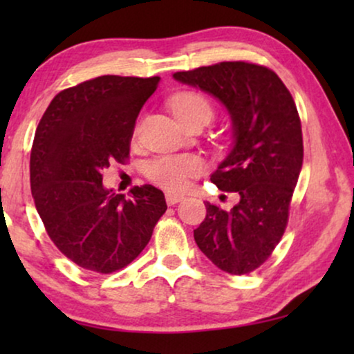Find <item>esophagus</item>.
<instances>
[{"mask_svg": "<svg viewBox=\"0 0 354 354\" xmlns=\"http://www.w3.org/2000/svg\"><path fill=\"white\" fill-rule=\"evenodd\" d=\"M183 200H185V195H182V193H171V192L166 193V201L169 206L177 205V203H180Z\"/></svg>", "mask_w": 354, "mask_h": 354, "instance_id": "obj_1", "label": "esophagus"}]
</instances>
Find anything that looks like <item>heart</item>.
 Wrapping results in <instances>:
<instances>
[{
	"label": "heart",
	"instance_id": "b5f03b06",
	"mask_svg": "<svg viewBox=\"0 0 354 354\" xmlns=\"http://www.w3.org/2000/svg\"><path fill=\"white\" fill-rule=\"evenodd\" d=\"M171 109L176 118L187 120L190 118H212V106L203 95L180 93L171 100ZM203 162L196 156H164L148 164L147 176L149 180L167 190H180L187 187L193 177L200 176Z\"/></svg>",
	"mask_w": 354,
	"mask_h": 354
}]
</instances>
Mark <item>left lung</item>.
Returning <instances> with one entry per match:
<instances>
[{
  "instance_id": "left-lung-1",
  "label": "left lung",
  "mask_w": 354,
  "mask_h": 354,
  "mask_svg": "<svg viewBox=\"0 0 354 354\" xmlns=\"http://www.w3.org/2000/svg\"><path fill=\"white\" fill-rule=\"evenodd\" d=\"M172 77L214 96L230 115L234 143L211 182L236 192L240 201L229 211L206 201L193 236L221 270L248 274L269 258L287 227L303 166L297 104L275 72L251 62H219Z\"/></svg>"
}]
</instances>
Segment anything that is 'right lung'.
I'll use <instances>...</instances> for the list:
<instances>
[{"mask_svg": "<svg viewBox=\"0 0 354 354\" xmlns=\"http://www.w3.org/2000/svg\"><path fill=\"white\" fill-rule=\"evenodd\" d=\"M159 77L103 75L57 93L38 124L30 187L45 229L80 268L111 274L142 253L167 209L153 185L132 198L103 187L109 162L129 158L135 120Z\"/></svg>", "mask_w": 354, "mask_h": 354, "instance_id": "obj_1", "label": "right lung"}]
</instances>
